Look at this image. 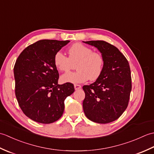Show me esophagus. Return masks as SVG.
Instances as JSON below:
<instances>
[{
  "label": "esophagus",
  "instance_id": "obj_1",
  "mask_svg": "<svg viewBox=\"0 0 154 154\" xmlns=\"http://www.w3.org/2000/svg\"><path fill=\"white\" fill-rule=\"evenodd\" d=\"M74 87H75V90H78V89H81V85L75 84V85H74Z\"/></svg>",
  "mask_w": 154,
  "mask_h": 154
}]
</instances>
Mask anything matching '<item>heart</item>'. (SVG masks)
<instances>
[{"instance_id": "heart-1", "label": "heart", "mask_w": 154, "mask_h": 154, "mask_svg": "<svg viewBox=\"0 0 154 154\" xmlns=\"http://www.w3.org/2000/svg\"><path fill=\"white\" fill-rule=\"evenodd\" d=\"M69 57L59 51L55 54L54 63L59 71L67 72L76 65L77 70L67 72L61 76L62 83H82L88 79L95 81L103 73L104 57L98 51L80 43H75L68 49Z\"/></svg>"}]
</instances>
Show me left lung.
Here are the masks:
<instances>
[{
	"label": "left lung",
	"mask_w": 154,
	"mask_h": 154,
	"mask_svg": "<svg viewBox=\"0 0 154 154\" xmlns=\"http://www.w3.org/2000/svg\"><path fill=\"white\" fill-rule=\"evenodd\" d=\"M85 43L96 47L104 57L103 73L95 82L84 85L83 108L90 120L107 124L122 115L128 105L132 90L128 61L119 49L103 40Z\"/></svg>",
	"instance_id": "8db88e82"
}]
</instances>
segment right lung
Returning <instances> with one entry per match:
<instances>
[{
    "mask_svg": "<svg viewBox=\"0 0 154 154\" xmlns=\"http://www.w3.org/2000/svg\"><path fill=\"white\" fill-rule=\"evenodd\" d=\"M69 41L42 40L28 45L14 67L15 94L22 112L39 123L50 124L63 113L64 100L75 91L73 85H58L54 63L56 52Z\"/></svg>",
    "mask_w": 154,
    "mask_h": 154,
    "instance_id": "right-lung-1",
    "label": "right lung"
}]
</instances>
